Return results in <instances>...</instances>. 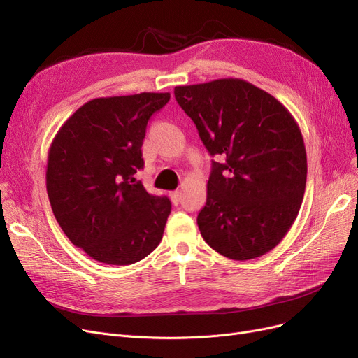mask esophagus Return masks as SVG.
I'll return each mask as SVG.
<instances>
[{
  "instance_id": "34e87169",
  "label": "esophagus",
  "mask_w": 358,
  "mask_h": 358,
  "mask_svg": "<svg viewBox=\"0 0 358 358\" xmlns=\"http://www.w3.org/2000/svg\"><path fill=\"white\" fill-rule=\"evenodd\" d=\"M171 201H172V203H174V205H178L180 201H181V193H180L178 190L172 192V193H171Z\"/></svg>"
}]
</instances>
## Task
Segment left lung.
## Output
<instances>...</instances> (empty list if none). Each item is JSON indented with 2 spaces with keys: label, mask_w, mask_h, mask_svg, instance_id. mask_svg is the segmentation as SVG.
<instances>
[{
  "label": "left lung",
  "mask_w": 358,
  "mask_h": 358,
  "mask_svg": "<svg viewBox=\"0 0 358 358\" xmlns=\"http://www.w3.org/2000/svg\"><path fill=\"white\" fill-rule=\"evenodd\" d=\"M213 161L206 205L197 215L205 242L236 261L280 243L298 217L307 182L301 129L267 91L237 78L174 90Z\"/></svg>",
  "instance_id": "left-lung-1"
}]
</instances>
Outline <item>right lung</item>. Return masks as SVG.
Listing matches in <instances>:
<instances>
[{
  "label": "right lung",
  "instance_id": "obj_1",
  "mask_svg": "<svg viewBox=\"0 0 358 358\" xmlns=\"http://www.w3.org/2000/svg\"><path fill=\"white\" fill-rule=\"evenodd\" d=\"M169 92L92 99L52 140L47 193L68 239L99 262L129 266L161 243L171 213L166 196H153L136 180L150 116Z\"/></svg>",
  "mask_w": 358,
  "mask_h": 358
}]
</instances>
